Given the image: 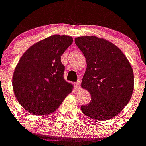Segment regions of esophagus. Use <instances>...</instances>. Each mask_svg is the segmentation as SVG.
<instances>
[{
  "mask_svg": "<svg viewBox=\"0 0 146 146\" xmlns=\"http://www.w3.org/2000/svg\"><path fill=\"white\" fill-rule=\"evenodd\" d=\"M80 84H81V82L80 81H78L75 84H74V86H75V88H76V89H78L79 88H80Z\"/></svg>",
  "mask_w": 146,
  "mask_h": 146,
  "instance_id": "obj_1",
  "label": "esophagus"
}]
</instances>
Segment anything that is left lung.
<instances>
[{
  "label": "left lung",
  "instance_id": "obj_1",
  "mask_svg": "<svg viewBox=\"0 0 146 146\" xmlns=\"http://www.w3.org/2000/svg\"><path fill=\"white\" fill-rule=\"evenodd\" d=\"M75 44L87 62L81 87L91 94L90 103L82 106V111L100 121L115 117L132 96L131 65L122 51L107 39L82 36L75 39Z\"/></svg>",
  "mask_w": 146,
  "mask_h": 146
}]
</instances>
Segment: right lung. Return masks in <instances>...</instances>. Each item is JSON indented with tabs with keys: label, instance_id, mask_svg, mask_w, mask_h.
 Instances as JSON below:
<instances>
[{
	"label": "right lung",
	"instance_id": "right-lung-1",
	"mask_svg": "<svg viewBox=\"0 0 146 146\" xmlns=\"http://www.w3.org/2000/svg\"><path fill=\"white\" fill-rule=\"evenodd\" d=\"M72 44V37L54 35L33 44L20 58L12 86L17 101L29 112L53 113L72 92L73 85L64 78L61 63V56Z\"/></svg>",
	"mask_w": 146,
	"mask_h": 146
}]
</instances>
